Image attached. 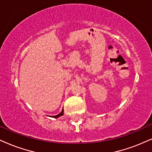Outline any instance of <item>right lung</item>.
<instances>
[{
    "mask_svg": "<svg viewBox=\"0 0 152 152\" xmlns=\"http://www.w3.org/2000/svg\"><path fill=\"white\" fill-rule=\"evenodd\" d=\"M63 112H64V110H63H63H62V111L58 114V115H54V116H53V117L55 118H58V117H60V116H61V115H63Z\"/></svg>",
    "mask_w": 152,
    "mask_h": 152,
    "instance_id": "1",
    "label": "right lung"
}]
</instances>
